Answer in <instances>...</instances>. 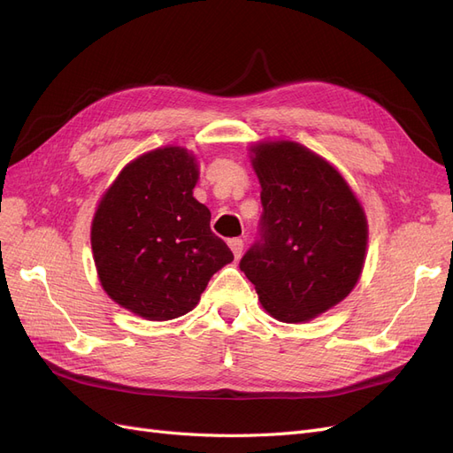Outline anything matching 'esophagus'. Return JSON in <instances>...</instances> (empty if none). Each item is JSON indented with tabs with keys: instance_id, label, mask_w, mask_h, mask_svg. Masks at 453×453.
<instances>
[{
	"instance_id": "esophagus-1",
	"label": "esophagus",
	"mask_w": 453,
	"mask_h": 453,
	"mask_svg": "<svg viewBox=\"0 0 453 453\" xmlns=\"http://www.w3.org/2000/svg\"><path fill=\"white\" fill-rule=\"evenodd\" d=\"M228 248L232 250V253H234V257H236V260L242 257V251H243V242L240 240V238H232L230 242H228Z\"/></svg>"
}]
</instances>
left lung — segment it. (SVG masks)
Masks as SVG:
<instances>
[{
	"mask_svg": "<svg viewBox=\"0 0 453 453\" xmlns=\"http://www.w3.org/2000/svg\"><path fill=\"white\" fill-rule=\"evenodd\" d=\"M260 240L240 260L273 319L306 323L342 303L366 258L359 198L331 162L289 140L251 145Z\"/></svg>",
	"mask_w": 453,
	"mask_h": 453,
	"instance_id": "8db88e82",
	"label": "left lung"
}]
</instances>
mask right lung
Returning a JSON list of instances; mask_svg holds the SVG:
<instances>
[{
  "label": "right lung",
  "instance_id": "add662e5",
  "mask_svg": "<svg viewBox=\"0 0 453 453\" xmlns=\"http://www.w3.org/2000/svg\"><path fill=\"white\" fill-rule=\"evenodd\" d=\"M198 173L190 150L158 147L128 162L96 208L90 243L100 283L143 319L181 318L234 260L210 228V210L193 196Z\"/></svg>",
  "mask_w": 453,
  "mask_h": 453
}]
</instances>
